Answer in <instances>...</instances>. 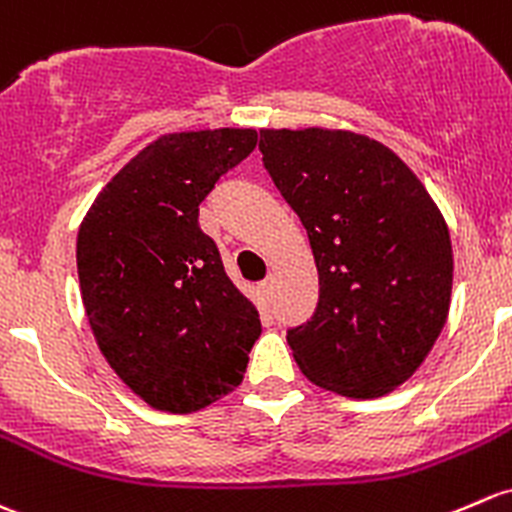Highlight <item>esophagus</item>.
Listing matches in <instances>:
<instances>
[{"instance_id":"1","label":"esophagus","mask_w":512,"mask_h":512,"mask_svg":"<svg viewBox=\"0 0 512 512\" xmlns=\"http://www.w3.org/2000/svg\"><path fill=\"white\" fill-rule=\"evenodd\" d=\"M260 289H262V294H265V297H267V299H270V297H272V294H274V277H272V274H270V277H267V279H265V282H262V284H260Z\"/></svg>"}]
</instances>
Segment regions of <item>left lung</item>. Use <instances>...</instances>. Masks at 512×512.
Wrapping results in <instances>:
<instances>
[{"instance_id":"8db88e82","label":"left lung","mask_w":512,"mask_h":512,"mask_svg":"<svg viewBox=\"0 0 512 512\" xmlns=\"http://www.w3.org/2000/svg\"><path fill=\"white\" fill-rule=\"evenodd\" d=\"M265 169L299 215L319 304L287 333L314 385L355 400L410 380L446 324L449 225L392 149L348 129H260Z\"/></svg>"}]
</instances>
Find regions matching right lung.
<instances>
[{
    "label": "right lung",
    "mask_w": 512,
    "mask_h": 512,
    "mask_svg": "<svg viewBox=\"0 0 512 512\" xmlns=\"http://www.w3.org/2000/svg\"><path fill=\"white\" fill-rule=\"evenodd\" d=\"M250 127L161 134L102 186L75 242L100 353L139 400L188 414L242 383L260 314L198 228L215 181L255 149Z\"/></svg>",
    "instance_id": "right-lung-1"
}]
</instances>
